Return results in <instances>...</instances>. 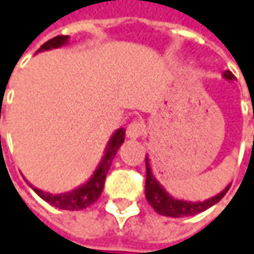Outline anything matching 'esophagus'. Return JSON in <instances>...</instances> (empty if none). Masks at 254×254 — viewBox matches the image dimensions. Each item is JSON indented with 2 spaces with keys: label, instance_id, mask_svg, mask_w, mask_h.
I'll use <instances>...</instances> for the list:
<instances>
[{
  "label": "esophagus",
  "instance_id": "esophagus-1",
  "mask_svg": "<svg viewBox=\"0 0 254 254\" xmlns=\"http://www.w3.org/2000/svg\"><path fill=\"white\" fill-rule=\"evenodd\" d=\"M143 124L141 121H133L132 124H129L127 129V136L129 139H138L143 135Z\"/></svg>",
  "mask_w": 254,
  "mask_h": 254
}]
</instances>
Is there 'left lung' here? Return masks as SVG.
Segmentation results:
<instances>
[{
    "instance_id": "obj_1",
    "label": "left lung",
    "mask_w": 254,
    "mask_h": 254,
    "mask_svg": "<svg viewBox=\"0 0 254 254\" xmlns=\"http://www.w3.org/2000/svg\"><path fill=\"white\" fill-rule=\"evenodd\" d=\"M223 77L226 80H236L234 74L230 70H226L223 73ZM254 118V116H253ZM145 165H146V181H145V195L146 200L151 204V207L157 211L158 214L167 217H188L195 216L198 213L205 211L207 208L213 207L214 204L220 201L226 192L229 191L230 184L226 187L221 192H218L217 195L207 198L204 201H186V200H178L175 197H172L171 194L158 183L155 175L152 174V168H151V162L149 158L146 155L145 158Z\"/></svg>"
}]
</instances>
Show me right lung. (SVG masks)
<instances>
[{"mask_svg": "<svg viewBox=\"0 0 254 254\" xmlns=\"http://www.w3.org/2000/svg\"><path fill=\"white\" fill-rule=\"evenodd\" d=\"M68 36H57V37L49 40L47 43H44L38 52H46V50H53V49H59L63 47L68 43ZM125 141V129L119 127L118 130L113 132V135L109 138L108 145L105 148V155L102 157L99 165L96 167L95 172L92 174V177L77 188L67 191V192H62V194H50L46 192L43 190H40L33 184H30L27 180V184L34 190V192L38 197H41L44 201L52 204L53 207L62 208V210H70V211H77V210H83L89 205H92L100 197L102 191H103V186H105V180L106 175L109 172L112 159L116 155L118 149L121 148V145Z\"/></svg>", "mask_w": 254, "mask_h": 254, "instance_id": "1", "label": "right lung"}]
</instances>
